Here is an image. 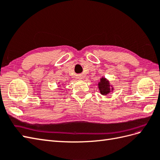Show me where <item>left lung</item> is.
Listing matches in <instances>:
<instances>
[{
  "label": "left lung",
  "mask_w": 160,
  "mask_h": 160,
  "mask_svg": "<svg viewBox=\"0 0 160 160\" xmlns=\"http://www.w3.org/2000/svg\"><path fill=\"white\" fill-rule=\"evenodd\" d=\"M98 89L100 91V93L102 96H107L111 92H113L114 87L113 85L109 82L107 78L104 77L100 78V79L98 84Z\"/></svg>",
  "instance_id": "8db88e82"
}]
</instances>
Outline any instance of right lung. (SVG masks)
I'll return each instance as SVG.
<instances>
[{"instance_id":"add662e5","label":"right lung","mask_w":160,"mask_h":160,"mask_svg":"<svg viewBox=\"0 0 160 160\" xmlns=\"http://www.w3.org/2000/svg\"><path fill=\"white\" fill-rule=\"evenodd\" d=\"M58 87H60V84H58Z\"/></svg>"}]
</instances>
